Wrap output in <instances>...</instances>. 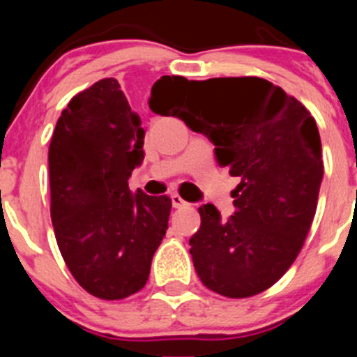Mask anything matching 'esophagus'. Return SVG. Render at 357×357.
Returning a JSON list of instances; mask_svg holds the SVG:
<instances>
[{
  "label": "esophagus",
  "mask_w": 357,
  "mask_h": 357,
  "mask_svg": "<svg viewBox=\"0 0 357 357\" xmlns=\"http://www.w3.org/2000/svg\"><path fill=\"white\" fill-rule=\"evenodd\" d=\"M171 200H172V207H176V208H181V207H186V202L181 199V197L178 195V193H174V195H171Z\"/></svg>",
  "instance_id": "esophagus-1"
}]
</instances>
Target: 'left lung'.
<instances>
[{
	"instance_id": "left-lung-1",
	"label": "left lung",
	"mask_w": 357,
	"mask_h": 357,
	"mask_svg": "<svg viewBox=\"0 0 357 357\" xmlns=\"http://www.w3.org/2000/svg\"><path fill=\"white\" fill-rule=\"evenodd\" d=\"M150 107L207 136L219 164L242 179L228 221L212 204L199 207L190 254L200 282L229 298L268 290L294 264L316 214L323 157L311 112L250 75L167 86Z\"/></svg>"
}]
</instances>
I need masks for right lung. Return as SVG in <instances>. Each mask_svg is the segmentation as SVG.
<instances>
[{
	"instance_id": "add662e5",
	"label": "right lung",
	"mask_w": 357,
	"mask_h": 357,
	"mask_svg": "<svg viewBox=\"0 0 357 357\" xmlns=\"http://www.w3.org/2000/svg\"><path fill=\"white\" fill-rule=\"evenodd\" d=\"M167 86H186L164 75ZM145 129L117 79H100L68 102L48 150L50 212L60 254L75 282L103 301L145 287L172 202L129 192L143 160Z\"/></svg>"
}]
</instances>
